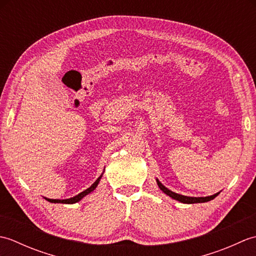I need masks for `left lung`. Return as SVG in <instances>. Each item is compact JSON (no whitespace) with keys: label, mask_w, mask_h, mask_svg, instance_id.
I'll return each mask as SVG.
<instances>
[{"label":"left lung","mask_w":256,"mask_h":256,"mask_svg":"<svg viewBox=\"0 0 256 256\" xmlns=\"http://www.w3.org/2000/svg\"><path fill=\"white\" fill-rule=\"evenodd\" d=\"M157 184H158V187L160 188L162 192H164L167 196H170L172 199L180 201L182 204H200V202H206V201H210L212 199H214L216 196L219 194H214L212 196H208V197H187V196H182V194H179L176 192H172V190L167 189L164 184H162V182L158 180V179H156Z\"/></svg>","instance_id":"obj_1"}]
</instances>
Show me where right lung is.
Masks as SVG:
<instances>
[{
    "instance_id": "add662e5",
    "label": "right lung",
    "mask_w": 256,
    "mask_h": 256,
    "mask_svg": "<svg viewBox=\"0 0 256 256\" xmlns=\"http://www.w3.org/2000/svg\"><path fill=\"white\" fill-rule=\"evenodd\" d=\"M101 177L102 176H100L99 178L96 179V180L91 184V186L88 188V189H86L84 192H80L79 194H77V196H74V197H72V198H69V199H64V200H59V199H47V198H45L46 200H48L50 201V202H54V204H76V202H78V201H80L81 199H82L84 196H86L88 194H90L91 192H94V190L96 188V186H98V184H99V182H100V179H101Z\"/></svg>"
}]
</instances>
